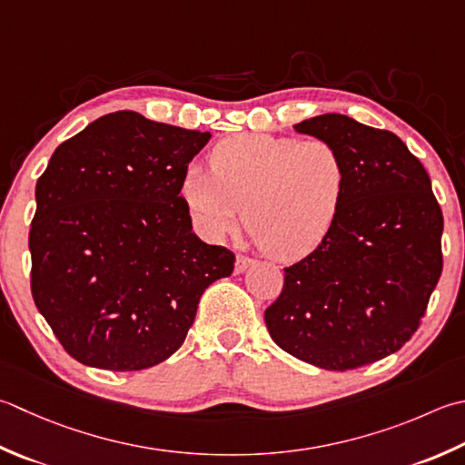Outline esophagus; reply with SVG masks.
<instances>
[{"mask_svg":"<svg viewBox=\"0 0 465 465\" xmlns=\"http://www.w3.org/2000/svg\"><path fill=\"white\" fill-rule=\"evenodd\" d=\"M252 263H253V260H252V258H248V256H242V253H240V256L235 258V272H238V274H242V272L248 270V268L252 266Z\"/></svg>","mask_w":465,"mask_h":465,"instance_id":"1","label":"esophagus"}]
</instances>
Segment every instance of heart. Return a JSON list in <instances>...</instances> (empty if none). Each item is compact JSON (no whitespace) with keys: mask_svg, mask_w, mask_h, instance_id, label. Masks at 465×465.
<instances>
[{"mask_svg":"<svg viewBox=\"0 0 465 465\" xmlns=\"http://www.w3.org/2000/svg\"><path fill=\"white\" fill-rule=\"evenodd\" d=\"M209 161L212 171L191 167L181 185L191 222L209 240L232 232L243 213L270 258L296 262L339 220L349 171L331 141L243 133L217 143Z\"/></svg>","mask_w":465,"mask_h":465,"instance_id":"heart-1","label":"heart"}]
</instances>
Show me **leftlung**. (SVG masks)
<instances>
[{
	"label": "left lung",
	"mask_w": 465,
	"mask_h": 465,
	"mask_svg": "<svg viewBox=\"0 0 465 465\" xmlns=\"http://www.w3.org/2000/svg\"><path fill=\"white\" fill-rule=\"evenodd\" d=\"M294 129L334 143L349 183L329 238L284 268V288L263 318L292 357L359 369L420 329L443 270V213L421 161L391 131L334 113Z\"/></svg>",
	"instance_id": "1"
}]
</instances>
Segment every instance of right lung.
<instances>
[{
    "label": "right lung",
    "mask_w": 465,
    "mask_h": 465,
    "mask_svg": "<svg viewBox=\"0 0 465 465\" xmlns=\"http://www.w3.org/2000/svg\"><path fill=\"white\" fill-rule=\"evenodd\" d=\"M209 133L118 111L54 151L35 185L32 296L72 359L141 371L169 359L235 256L191 232L181 197Z\"/></svg>",
    "instance_id": "add662e5"
}]
</instances>
